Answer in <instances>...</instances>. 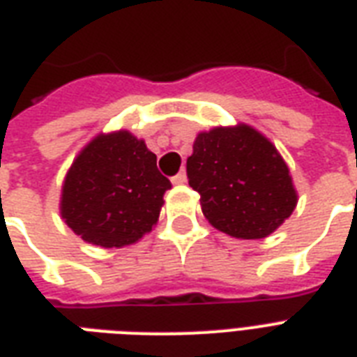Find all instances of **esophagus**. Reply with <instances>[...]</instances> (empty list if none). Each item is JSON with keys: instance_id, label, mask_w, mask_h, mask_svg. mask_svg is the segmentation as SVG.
Returning a JSON list of instances; mask_svg holds the SVG:
<instances>
[{"instance_id": "obj_1", "label": "esophagus", "mask_w": 357, "mask_h": 357, "mask_svg": "<svg viewBox=\"0 0 357 357\" xmlns=\"http://www.w3.org/2000/svg\"><path fill=\"white\" fill-rule=\"evenodd\" d=\"M185 181H187V174H185V170H179V172L172 178V183H176V185H181V183H185Z\"/></svg>"}]
</instances>
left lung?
<instances>
[{
    "label": "left lung",
    "mask_w": 357,
    "mask_h": 357,
    "mask_svg": "<svg viewBox=\"0 0 357 357\" xmlns=\"http://www.w3.org/2000/svg\"><path fill=\"white\" fill-rule=\"evenodd\" d=\"M187 178L206 219L234 238H266L298 202L287 162L247 125L200 132L187 159Z\"/></svg>",
    "instance_id": "1"
}]
</instances>
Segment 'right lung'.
Returning a JSON list of instances; mask_svg holds the SVG:
<instances>
[{"label":"right lung","instance_id":"1","mask_svg":"<svg viewBox=\"0 0 357 357\" xmlns=\"http://www.w3.org/2000/svg\"><path fill=\"white\" fill-rule=\"evenodd\" d=\"M170 187L144 140L127 130L100 135L65 178L61 215L84 241L123 247L151 230Z\"/></svg>","mask_w":357,"mask_h":357}]
</instances>
